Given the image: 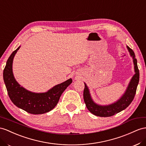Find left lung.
I'll list each match as a JSON object with an SVG mask.
<instances>
[{
    "mask_svg": "<svg viewBox=\"0 0 146 146\" xmlns=\"http://www.w3.org/2000/svg\"><path fill=\"white\" fill-rule=\"evenodd\" d=\"M126 47L128 48L130 56L133 58L135 74L131 79L125 93L117 101L107 106H101L96 104L92 100L88 86L84 83V89L83 92L84 100L87 109L92 114L101 117H111V116L117 114L126 109L132 102L134 96L136 94L137 86L139 83V72L137 67V60L135 58L134 52L128 46Z\"/></svg>",
    "mask_w": 146,
    "mask_h": 146,
    "instance_id": "obj_1",
    "label": "left lung"
}]
</instances>
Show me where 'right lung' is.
I'll use <instances>...</instances> for the list:
<instances>
[{"label":"right lung","instance_id":"1","mask_svg":"<svg viewBox=\"0 0 146 146\" xmlns=\"http://www.w3.org/2000/svg\"><path fill=\"white\" fill-rule=\"evenodd\" d=\"M20 48V46L10 55L3 70V81L9 98L17 107L28 113L35 115L47 113L57 105L63 91L72 83V79L70 78L55 85L46 92L37 93L27 90L18 84L13 73V58Z\"/></svg>","mask_w":146,"mask_h":146}]
</instances>
